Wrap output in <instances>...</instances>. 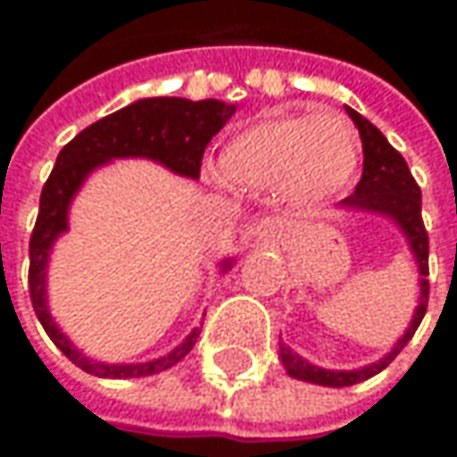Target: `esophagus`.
Returning <instances> with one entry per match:
<instances>
[{
  "instance_id": "obj_1",
  "label": "esophagus",
  "mask_w": 457,
  "mask_h": 457,
  "mask_svg": "<svg viewBox=\"0 0 457 457\" xmlns=\"http://www.w3.org/2000/svg\"><path fill=\"white\" fill-rule=\"evenodd\" d=\"M279 231V223L274 219H262L254 223V234L256 237H274Z\"/></svg>"
}]
</instances>
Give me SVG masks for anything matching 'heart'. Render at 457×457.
<instances>
[{
	"label": "heart",
	"instance_id": "obj_1",
	"mask_svg": "<svg viewBox=\"0 0 457 457\" xmlns=\"http://www.w3.org/2000/svg\"><path fill=\"white\" fill-rule=\"evenodd\" d=\"M359 152V132L343 114H267L228 139L220 170L241 187H285L312 203L353 180Z\"/></svg>",
	"mask_w": 457,
	"mask_h": 457
}]
</instances>
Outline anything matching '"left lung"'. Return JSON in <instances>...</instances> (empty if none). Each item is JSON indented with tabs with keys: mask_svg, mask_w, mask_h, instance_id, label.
I'll return each mask as SVG.
<instances>
[{
	"mask_svg": "<svg viewBox=\"0 0 457 457\" xmlns=\"http://www.w3.org/2000/svg\"><path fill=\"white\" fill-rule=\"evenodd\" d=\"M348 116L353 119V124L359 127L361 145H363V172L356 185V190L343 201V205L356 208V211H369V213H381V216H392L399 223V228L404 231V237L412 246L417 264H420V305L414 310L412 325L407 328V333L396 341V345L377 363L363 366L356 371H328V369H318L312 363H307L303 356H297L292 348L279 343V359L285 363L287 374L303 381H312L320 386H351L366 378L377 377L378 371H384L396 353L412 341L414 330L420 328L425 312H428V300H430V238H428V228L422 220V193L420 185L414 183L412 172L404 162V157L386 142V137L378 132L377 127L363 119L359 112L348 109Z\"/></svg>",
	"mask_w": 457,
	"mask_h": 457,
	"instance_id": "1",
	"label": "left lung"
}]
</instances>
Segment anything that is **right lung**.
<instances>
[{"instance_id":"add662e5","label":"right lung","mask_w":457,"mask_h":457,"mask_svg":"<svg viewBox=\"0 0 457 457\" xmlns=\"http://www.w3.org/2000/svg\"><path fill=\"white\" fill-rule=\"evenodd\" d=\"M237 106H228L216 98L187 101V98H142L114 114L98 119L96 124L76 134L58 154L55 167L43 185L40 193V213L29 237V300L35 307L37 320L43 323L50 341L61 348L86 374L101 378H132L160 374L190 353L198 341V328L185 338L175 351L162 359L134 363V366H114L86 359L79 348H73L68 338L53 323L45 305V267L53 241L68 228V205L76 195L80 183L94 167L104 165L114 157H150L172 172L198 180L201 178L203 152L208 142L220 132V127L231 119ZM231 262L223 264L228 270Z\"/></svg>"}]
</instances>
